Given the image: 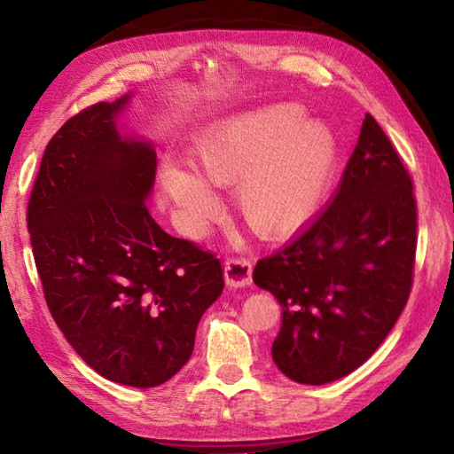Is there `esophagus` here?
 I'll list each match as a JSON object with an SVG mask.
<instances>
[{
  "mask_svg": "<svg viewBox=\"0 0 454 454\" xmlns=\"http://www.w3.org/2000/svg\"><path fill=\"white\" fill-rule=\"evenodd\" d=\"M254 265L246 257H232L224 265V281L230 288H242L252 285Z\"/></svg>",
  "mask_w": 454,
  "mask_h": 454,
  "instance_id": "1",
  "label": "esophagus"
}]
</instances>
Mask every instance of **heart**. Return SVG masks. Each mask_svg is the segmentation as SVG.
I'll use <instances>...</instances> for the list:
<instances>
[{
  "instance_id": "obj_1",
  "label": "heart",
  "mask_w": 454,
  "mask_h": 454,
  "mask_svg": "<svg viewBox=\"0 0 454 454\" xmlns=\"http://www.w3.org/2000/svg\"><path fill=\"white\" fill-rule=\"evenodd\" d=\"M337 140L302 107L269 105L234 114L195 142V169L163 163L160 189L179 224L197 234L215 215L218 199L204 183L234 185L246 226L263 238H283L310 220L330 191Z\"/></svg>"
}]
</instances>
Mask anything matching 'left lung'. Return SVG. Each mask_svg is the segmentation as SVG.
I'll return each mask as SVG.
<instances>
[{"mask_svg":"<svg viewBox=\"0 0 454 454\" xmlns=\"http://www.w3.org/2000/svg\"><path fill=\"white\" fill-rule=\"evenodd\" d=\"M416 246L411 177L366 114L330 205L254 269L283 308L271 347L278 371L317 387L369 359L408 302Z\"/></svg>","mask_w":454,"mask_h":454,"instance_id":"left-lung-1","label":"left lung"}]
</instances>
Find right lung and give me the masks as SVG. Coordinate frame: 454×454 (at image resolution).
<instances>
[{"instance_id": "add662e5", "label": "right lung", "mask_w": 454, "mask_h": 454, "mask_svg": "<svg viewBox=\"0 0 454 454\" xmlns=\"http://www.w3.org/2000/svg\"><path fill=\"white\" fill-rule=\"evenodd\" d=\"M129 99L95 103L54 134L27 228L44 301L67 343L105 379L152 388L189 361L224 269L152 218L156 152L119 132Z\"/></svg>"}]
</instances>
